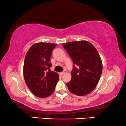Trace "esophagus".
<instances>
[{
  "instance_id": "obj_1",
  "label": "esophagus",
  "mask_w": 126,
  "mask_h": 126,
  "mask_svg": "<svg viewBox=\"0 0 126 126\" xmlns=\"http://www.w3.org/2000/svg\"><path fill=\"white\" fill-rule=\"evenodd\" d=\"M65 71H63V72H60V73H60L61 75L62 76V75H63L64 74H65Z\"/></svg>"
}]
</instances>
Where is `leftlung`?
I'll list each match as a JSON object with an SVG mask.
<instances>
[{
  "instance_id": "left-lung-1",
  "label": "left lung",
  "mask_w": 126,
  "mask_h": 126,
  "mask_svg": "<svg viewBox=\"0 0 126 126\" xmlns=\"http://www.w3.org/2000/svg\"><path fill=\"white\" fill-rule=\"evenodd\" d=\"M63 47L74 64L71 80L67 83L68 89L77 95L88 94L96 87L102 74V63L98 53L86 40L68 42Z\"/></svg>"
}]
</instances>
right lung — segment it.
Instances as JSON below:
<instances>
[{
	"instance_id": "right-lung-1",
	"label": "right lung",
	"mask_w": 126,
	"mask_h": 126,
	"mask_svg": "<svg viewBox=\"0 0 126 126\" xmlns=\"http://www.w3.org/2000/svg\"><path fill=\"white\" fill-rule=\"evenodd\" d=\"M57 46L37 43L29 48L25 55L23 76L28 87L36 97L46 98L54 92L59 75L49 69L52 66V50Z\"/></svg>"
}]
</instances>
